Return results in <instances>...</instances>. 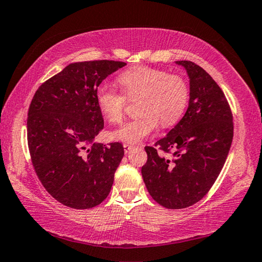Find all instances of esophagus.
<instances>
[{"mask_svg": "<svg viewBox=\"0 0 262 262\" xmlns=\"http://www.w3.org/2000/svg\"><path fill=\"white\" fill-rule=\"evenodd\" d=\"M123 147H125V152H126V154H128V152H129V151L133 149V145L125 143V144H123Z\"/></svg>", "mask_w": 262, "mask_h": 262, "instance_id": "esophagus-1", "label": "esophagus"}]
</instances>
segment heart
I'll return each mask as SVG.
<instances>
[{
  "label": "heart",
  "instance_id": "1",
  "mask_svg": "<svg viewBox=\"0 0 262 262\" xmlns=\"http://www.w3.org/2000/svg\"><path fill=\"white\" fill-rule=\"evenodd\" d=\"M118 81L126 97L139 103L140 117L127 121L112 133L115 140L126 143H137L149 136L159 125H174L182 117L189 99L187 82L167 71L145 68H133L119 75ZM126 97L107 83L98 85L96 102L99 111L112 125L123 119Z\"/></svg>",
  "mask_w": 262,
  "mask_h": 262
}]
</instances>
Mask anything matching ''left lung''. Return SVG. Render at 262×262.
I'll use <instances>...</instances> for the list:
<instances>
[{
  "instance_id": "obj_1",
  "label": "left lung",
  "mask_w": 262,
  "mask_h": 262,
  "mask_svg": "<svg viewBox=\"0 0 262 262\" xmlns=\"http://www.w3.org/2000/svg\"><path fill=\"white\" fill-rule=\"evenodd\" d=\"M178 65L187 71L189 106L183 118L164 139L156 142L161 152L145 146L142 177L151 197L166 208L193 205L210 191L229 154L234 122L225 94L201 66L189 60ZM174 152L170 157L164 153Z\"/></svg>"
}]
</instances>
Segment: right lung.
Masks as SVG:
<instances>
[{
  "instance_id": "1",
  "label": "right lung",
  "mask_w": 262,
  "mask_h": 262,
  "mask_svg": "<svg viewBox=\"0 0 262 262\" xmlns=\"http://www.w3.org/2000/svg\"><path fill=\"white\" fill-rule=\"evenodd\" d=\"M115 60L72 63L36 90L27 118V141L41 183L56 201L77 210L92 208L110 193L123 157L119 142L103 145L96 90L123 68Z\"/></svg>"
}]
</instances>
